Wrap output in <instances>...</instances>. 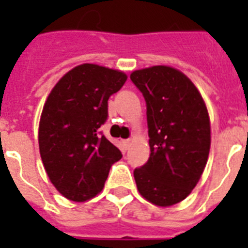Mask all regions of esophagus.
Segmentation results:
<instances>
[{
    "label": "esophagus",
    "instance_id": "1",
    "mask_svg": "<svg viewBox=\"0 0 248 248\" xmlns=\"http://www.w3.org/2000/svg\"><path fill=\"white\" fill-rule=\"evenodd\" d=\"M132 143V139H126V140H122V144H124V147L127 149L130 147V144Z\"/></svg>",
    "mask_w": 248,
    "mask_h": 248
}]
</instances>
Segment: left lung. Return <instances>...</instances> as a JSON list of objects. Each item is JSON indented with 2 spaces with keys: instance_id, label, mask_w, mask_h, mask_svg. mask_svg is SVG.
Wrapping results in <instances>:
<instances>
[{
  "instance_id": "1",
  "label": "left lung",
  "mask_w": 248,
  "mask_h": 248,
  "mask_svg": "<svg viewBox=\"0 0 248 248\" xmlns=\"http://www.w3.org/2000/svg\"><path fill=\"white\" fill-rule=\"evenodd\" d=\"M132 82L147 101L151 157L135 169L143 198L159 207L185 200L198 184L211 147V124L203 97L176 68L134 71Z\"/></svg>"
}]
</instances>
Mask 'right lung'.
I'll list each match as a JSON object with an SVG mask.
<instances>
[{
	"label": "right lung",
	"instance_id": "1",
	"mask_svg": "<svg viewBox=\"0 0 248 248\" xmlns=\"http://www.w3.org/2000/svg\"><path fill=\"white\" fill-rule=\"evenodd\" d=\"M127 75L97 64H79L56 82L45 101L38 127L40 155L56 190L85 202L103 190L112 165L122 158L99 128L108 99Z\"/></svg>",
	"mask_w": 248,
	"mask_h": 248
}]
</instances>
